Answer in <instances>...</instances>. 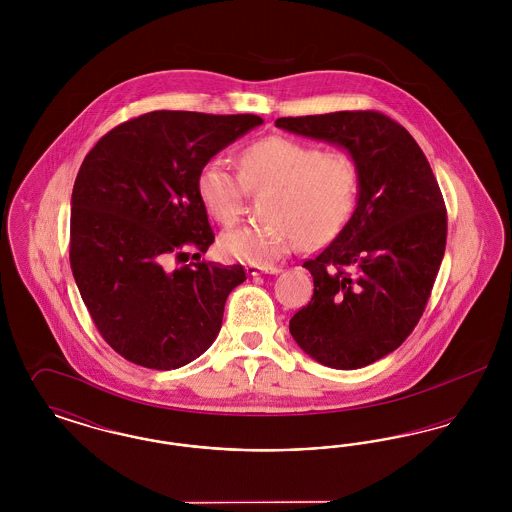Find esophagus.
I'll return each instance as SVG.
<instances>
[{
  "mask_svg": "<svg viewBox=\"0 0 512 512\" xmlns=\"http://www.w3.org/2000/svg\"><path fill=\"white\" fill-rule=\"evenodd\" d=\"M245 272L249 274V276H263V274H278L280 272V268L276 267H255V265H247L245 267Z\"/></svg>",
  "mask_w": 512,
  "mask_h": 512,
  "instance_id": "obj_1",
  "label": "esophagus"
}]
</instances>
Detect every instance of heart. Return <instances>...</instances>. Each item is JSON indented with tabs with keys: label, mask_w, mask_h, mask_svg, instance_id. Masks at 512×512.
<instances>
[{
	"label": "heart",
	"mask_w": 512,
	"mask_h": 512,
	"mask_svg": "<svg viewBox=\"0 0 512 512\" xmlns=\"http://www.w3.org/2000/svg\"><path fill=\"white\" fill-rule=\"evenodd\" d=\"M195 190L222 226L240 220L247 192H268L263 207L270 222L230 230L219 247L226 259L270 267L299 242L317 245L340 234L357 207L361 171L345 149H318L274 134L240 149L238 176L215 161L205 163Z\"/></svg>",
	"instance_id": "obj_1"
}]
</instances>
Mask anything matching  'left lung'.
Instances as JSON below:
<instances>
[{"label":"left lung","mask_w":512,"mask_h":512,"mask_svg":"<svg viewBox=\"0 0 512 512\" xmlns=\"http://www.w3.org/2000/svg\"><path fill=\"white\" fill-rule=\"evenodd\" d=\"M278 128L347 149L359 163L357 209L303 263L315 292L290 320L320 365H372L409 338L434 288L447 240L438 180L413 136L378 111L282 117Z\"/></svg>","instance_id":"8db88e82"}]
</instances>
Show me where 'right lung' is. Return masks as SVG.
Returning <instances> with one entry per match:
<instances>
[{
    "mask_svg": "<svg viewBox=\"0 0 512 512\" xmlns=\"http://www.w3.org/2000/svg\"><path fill=\"white\" fill-rule=\"evenodd\" d=\"M257 115L151 111L109 130L71 199V268L101 338L134 365L171 370L209 349L242 265L199 261L215 242L195 180ZM194 248L196 263L174 268Z\"/></svg>",
    "mask_w": 512,
    "mask_h": 512,
    "instance_id": "right-lung-1",
    "label": "right lung"
}]
</instances>
